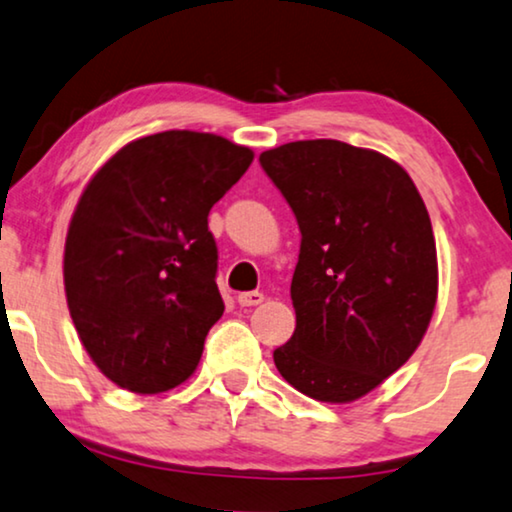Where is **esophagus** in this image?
<instances>
[{"instance_id":"34e87169","label":"esophagus","mask_w":512,"mask_h":512,"mask_svg":"<svg viewBox=\"0 0 512 512\" xmlns=\"http://www.w3.org/2000/svg\"><path fill=\"white\" fill-rule=\"evenodd\" d=\"M241 306H259L264 301V294L262 292H241L239 297H236Z\"/></svg>"}]
</instances>
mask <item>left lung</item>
<instances>
[{"label": "left lung", "mask_w": 512, "mask_h": 512, "mask_svg": "<svg viewBox=\"0 0 512 512\" xmlns=\"http://www.w3.org/2000/svg\"><path fill=\"white\" fill-rule=\"evenodd\" d=\"M259 164L297 215V327L273 362L306 397L350 403L401 369L427 334L438 262L406 169L334 139L264 150Z\"/></svg>", "instance_id": "left-lung-1"}]
</instances>
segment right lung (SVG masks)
<instances>
[{"label": "right lung", "mask_w": 512, "mask_h": 512, "mask_svg": "<svg viewBox=\"0 0 512 512\" xmlns=\"http://www.w3.org/2000/svg\"><path fill=\"white\" fill-rule=\"evenodd\" d=\"M253 157L218 134L171 129L122 146L85 185L64 292L83 348L122 390L169 392L197 369L225 311L208 213Z\"/></svg>", "instance_id": "1"}]
</instances>
